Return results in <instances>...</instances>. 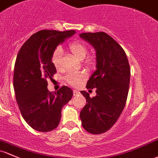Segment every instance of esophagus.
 <instances>
[{"mask_svg":"<svg viewBox=\"0 0 158 158\" xmlns=\"http://www.w3.org/2000/svg\"><path fill=\"white\" fill-rule=\"evenodd\" d=\"M80 93V92L78 90H76V89H74L73 90V94H74V96H77V95H78Z\"/></svg>","mask_w":158,"mask_h":158,"instance_id":"1","label":"esophagus"}]
</instances>
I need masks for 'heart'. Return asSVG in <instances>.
Returning <instances> with one entry per match:
<instances>
[{"instance_id":"obj_1","label":"heart","mask_w":158,"mask_h":158,"mask_svg":"<svg viewBox=\"0 0 158 158\" xmlns=\"http://www.w3.org/2000/svg\"><path fill=\"white\" fill-rule=\"evenodd\" d=\"M69 50L73 55L77 59H84L87 54V47L85 44L81 41H74L69 44ZM61 56H62V50L61 49H56L52 56V63L56 70L61 69ZM86 64L90 66L93 64V59L89 58L86 59ZM85 74L83 72H71L66 74L65 80L68 84L72 86H77L82 82V81L85 78Z\"/></svg>"}]
</instances>
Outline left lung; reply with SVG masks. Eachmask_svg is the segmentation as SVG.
I'll return each mask as SVG.
<instances>
[{"instance_id": "1", "label": "left lung", "mask_w": 158, "mask_h": 158, "mask_svg": "<svg viewBox=\"0 0 158 158\" xmlns=\"http://www.w3.org/2000/svg\"><path fill=\"white\" fill-rule=\"evenodd\" d=\"M79 36L96 51V70L86 83V89H96V96L81 91L86 103L80 113L88 133L102 134L113 127L121 114L129 92L130 68L125 51L105 32L81 33Z\"/></svg>"}]
</instances>
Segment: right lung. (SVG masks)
Returning <instances> with one entry per match:
<instances>
[{
    "instance_id": "right-lung-1",
    "label": "right lung",
    "mask_w": 158,
    "mask_h": 158,
    "mask_svg": "<svg viewBox=\"0 0 158 158\" xmlns=\"http://www.w3.org/2000/svg\"><path fill=\"white\" fill-rule=\"evenodd\" d=\"M74 33V30L39 31L25 42L16 57L13 74L16 102L24 120L37 131L55 130L62 107L73 96L72 89L67 86L50 93L47 80L56 73L51 60L54 50Z\"/></svg>"
}]
</instances>
